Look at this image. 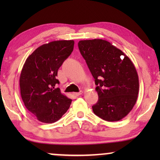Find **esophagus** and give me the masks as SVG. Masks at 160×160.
Returning a JSON list of instances; mask_svg holds the SVG:
<instances>
[{
  "label": "esophagus",
  "instance_id": "34e87169",
  "mask_svg": "<svg viewBox=\"0 0 160 160\" xmlns=\"http://www.w3.org/2000/svg\"><path fill=\"white\" fill-rule=\"evenodd\" d=\"M82 93H83V92H82V91H80L79 92H74L73 94H74V95H75L76 96H79V95H82Z\"/></svg>",
  "mask_w": 160,
  "mask_h": 160
}]
</instances>
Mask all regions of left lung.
Here are the masks:
<instances>
[{
  "mask_svg": "<svg viewBox=\"0 0 160 160\" xmlns=\"http://www.w3.org/2000/svg\"><path fill=\"white\" fill-rule=\"evenodd\" d=\"M78 46L97 86L98 101L92 106L94 113L108 122L122 119L134 107L138 95L139 80L134 64L106 40H82Z\"/></svg>",
  "mask_w": 160,
  "mask_h": 160,
  "instance_id": "left-lung-1",
  "label": "left lung"
}]
</instances>
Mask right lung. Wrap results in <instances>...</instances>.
I'll use <instances>...</instances> for the list:
<instances>
[{
    "mask_svg": "<svg viewBox=\"0 0 160 160\" xmlns=\"http://www.w3.org/2000/svg\"><path fill=\"white\" fill-rule=\"evenodd\" d=\"M73 40L54 41L37 48L27 58L19 78L22 99L38 121L53 123L69 108L72 100L55 88L58 71L73 52Z\"/></svg>",
    "mask_w": 160,
    "mask_h": 160,
    "instance_id": "right-lung-1",
    "label": "right lung"
}]
</instances>
